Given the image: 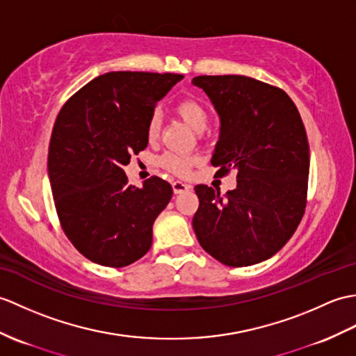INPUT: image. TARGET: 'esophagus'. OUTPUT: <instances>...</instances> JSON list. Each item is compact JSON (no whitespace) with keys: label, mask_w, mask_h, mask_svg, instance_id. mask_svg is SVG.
<instances>
[{"label":"esophagus","mask_w":356,"mask_h":356,"mask_svg":"<svg viewBox=\"0 0 356 356\" xmlns=\"http://www.w3.org/2000/svg\"><path fill=\"white\" fill-rule=\"evenodd\" d=\"M171 185H172V191H175V194L186 193V191H189V189H191V185L184 184V181H180V180H175Z\"/></svg>","instance_id":"obj_1"}]
</instances>
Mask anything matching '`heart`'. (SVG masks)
<instances>
[{"instance_id": "heart-1", "label": "heart", "mask_w": 356, "mask_h": 356, "mask_svg": "<svg viewBox=\"0 0 356 356\" xmlns=\"http://www.w3.org/2000/svg\"><path fill=\"white\" fill-rule=\"evenodd\" d=\"M176 112L179 117L184 120L189 127H191L197 134H202L209 124V111L200 98L197 97H186L176 104ZM161 115L154 112L147 122V136L148 139H156L159 136L161 131ZM194 156L189 154H179V153H165L161 156L159 163L163 168L175 172V175H188L193 165L195 163Z\"/></svg>"}]
</instances>
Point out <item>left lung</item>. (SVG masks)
Segmentation results:
<instances>
[{
    "mask_svg": "<svg viewBox=\"0 0 356 356\" xmlns=\"http://www.w3.org/2000/svg\"><path fill=\"white\" fill-rule=\"evenodd\" d=\"M218 112L211 163L236 170V188L197 185L193 227L198 243L229 267L271 258L293 236L307 208L309 145L300 113L285 90L245 76H198Z\"/></svg>",
    "mask_w": 356,
    "mask_h": 356,
    "instance_id": "8db88e82",
    "label": "left lung"
}]
</instances>
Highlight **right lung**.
<instances>
[{"instance_id":"obj_1","label":"right lung","mask_w":356,"mask_h":356,"mask_svg":"<svg viewBox=\"0 0 356 356\" xmlns=\"http://www.w3.org/2000/svg\"><path fill=\"white\" fill-rule=\"evenodd\" d=\"M181 74L113 71L63 104L48 148V176L65 235L104 267H126L150 250L153 222L172 188L158 176L127 185L124 167L148 144L147 122Z\"/></svg>"}]
</instances>
